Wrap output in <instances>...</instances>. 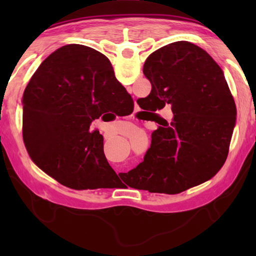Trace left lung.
<instances>
[{"label": "left lung", "instance_id": "1", "mask_svg": "<svg viewBox=\"0 0 256 256\" xmlns=\"http://www.w3.org/2000/svg\"><path fill=\"white\" fill-rule=\"evenodd\" d=\"M144 73L151 84L141 108L170 107L144 162L130 170L133 186L151 193L177 194L214 177L228 156L236 105L222 70L204 50L176 42L149 55Z\"/></svg>", "mask_w": 256, "mask_h": 256}]
</instances>
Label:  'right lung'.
I'll return each instance as SVG.
<instances>
[{
    "instance_id": "obj_1",
    "label": "right lung",
    "mask_w": 256,
    "mask_h": 256,
    "mask_svg": "<svg viewBox=\"0 0 256 256\" xmlns=\"http://www.w3.org/2000/svg\"><path fill=\"white\" fill-rule=\"evenodd\" d=\"M22 102L26 148L46 174L74 190L105 188L118 177L90 124L114 110L130 114L133 100L105 55L84 45L60 47L34 72Z\"/></svg>"
}]
</instances>
